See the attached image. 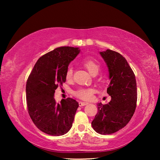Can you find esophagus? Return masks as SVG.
I'll use <instances>...</instances> for the list:
<instances>
[{
  "mask_svg": "<svg viewBox=\"0 0 160 160\" xmlns=\"http://www.w3.org/2000/svg\"><path fill=\"white\" fill-rule=\"evenodd\" d=\"M88 104V103L87 102H79V106L80 107H83V106H85V105Z\"/></svg>",
  "mask_w": 160,
  "mask_h": 160,
  "instance_id": "esophagus-1",
  "label": "esophagus"
}]
</instances>
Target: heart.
I'll return each instance as SVG.
<instances>
[{
  "label": "heart",
  "instance_id": "obj_1",
  "mask_svg": "<svg viewBox=\"0 0 160 160\" xmlns=\"http://www.w3.org/2000/svg\"><path fill=\"white\" fill-rule=\"evenodd\" d=\"M82 64L85 66L89 72H90L92 75H96L98 73L100 70V64L98 61L94 60L93 58H85L82 59ZM72 68L68 67L66 70V78L67 80L71 79L72 76ZM94 90L93 88H79L77 90L74 92V94L77 97L82 99H89L91 98L92 95L94 93Z\"/></svg>",
  "mask_w": 160,
  "mask_h": 160
}]
</instances>
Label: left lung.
<instances>
[{
    "mask_svg": "<svg viewBox=\"0 0 160 160\" xmlns=\"http://www.w3.org/2000/svg\"><path fill=\"white\" fill-rule=\"evenodd\" d=\"M108 67L110 83L107 93L111 101L98 103V112L92 126L102 135L112 134L125 127L135 112L137 103V85L134 72L123 56L107 49L99 52Z\"/></svg>",
    "mask_w": 160,
    "mask_h": 160,
    "instance_id": "8db88e82",
    "label": "left lung"
}]
</instances>
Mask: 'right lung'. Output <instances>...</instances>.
<instances>
[{
    "mask_svg": "<svg viewBox=\"0 0 160 160\" xmlns=\"http://www.w3.org/2000/svg\"><path fill=\"white\" fill-rule=\"evenodd\" d=\"M79 48L62 47L39 58L27 81L28 110L32 121L45 133L59 136L72 126L79 104L71 98L56 103L54 93L66 82L69 63L78 55Z\"/></svg>",
    "mask_w": 160,
    "mask_h": 160,
    "instance_id": "obj_1",
    "label": "right lung"
}]
</instances>
